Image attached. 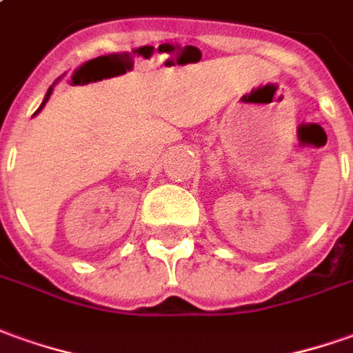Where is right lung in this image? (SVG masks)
<instances>
[{
	"label": "right lung",
	"instance_id": "right-lung-1",
	"mask_svg": "<svg viewBox=\"0 0 353 353\" xmlns=\"http://www.w3.org/2000/svg\"><path fill=\"white\" fill-rule=\"evenodd\" d=\"M55 84H57V82H53V84H51V86H50V90H48V92H46V98H43L42 105L38 107V111H36V113H34V115H38V113H40V111H42V109H43V105H46V103H48V99H50L51 92H53V86H55Z\"/></svg>",
	"mask_w": 353,
	"mask_h": 353
}]
</instances>
